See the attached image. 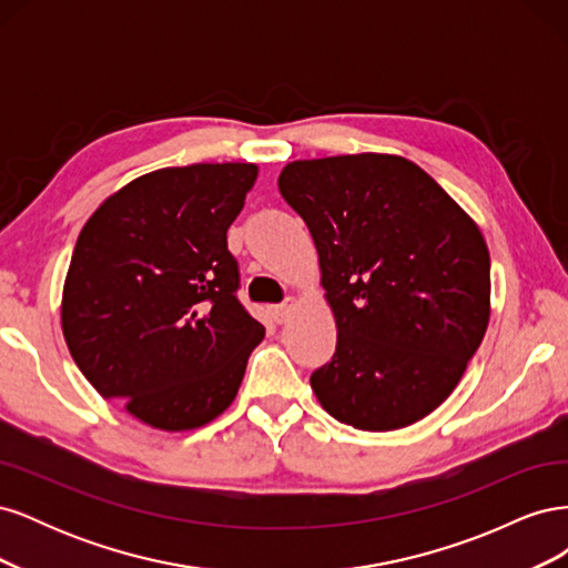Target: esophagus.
Segmentation results:
<instances>
[{"mask_svg": "<svg viewBox=\"0 0 568 568\" xmlns=\"http://www.w3.org/2000/svg\"><path fill=\"white\" fill-rule=\"evenodd\" d=\"M294 307H296V298H286L280 305H270V315H272L274 322L282 324V322L288 320V315H291V311H294Z\"/></svg>", "mask_w": 568, "mask_h": 568, "instance_id": "obj_1", "label": "esophagus"}]
</instances>
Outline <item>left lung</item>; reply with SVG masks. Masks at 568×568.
<instances>
[{
    "label": "left lung",
    "instance_id": "left-lung-1",
    "mask_svg": "<svg viewBox=\"0 0 568 568\" xmlns=\"http://www.w3.org/2000/svg\"><path fill=\"white\" fill-rule=\"evenodd\" d=\"M280 192L311 230L336 353L311 376L359 432L424 419L455 390L490 320V253L469 213L393 153L286 163Z\"/></svg>",
    "mask_w": 568,
    "mask_h": 568
}]
</instances>
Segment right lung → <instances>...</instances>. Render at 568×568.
Masks as SVG:
<instances>
[{
  "label": "right lung",
  "mask_w": 568,
  "mask_h": 568,
  "mask_svg": "<svg viewBox=\"0 0 568 568\" xmlns=\"http://www.w3.org/2000/svg\"><path fill=\"white\" fill-rule=\"evenodd\" d=\"M255 180V163L161 168L101 201L80 230L63 338L84 379L151 428L220 417L265 336L234 296L227 251Z\"/></svg>",
  "instance_id": "obj_1"
}]
</instances>
